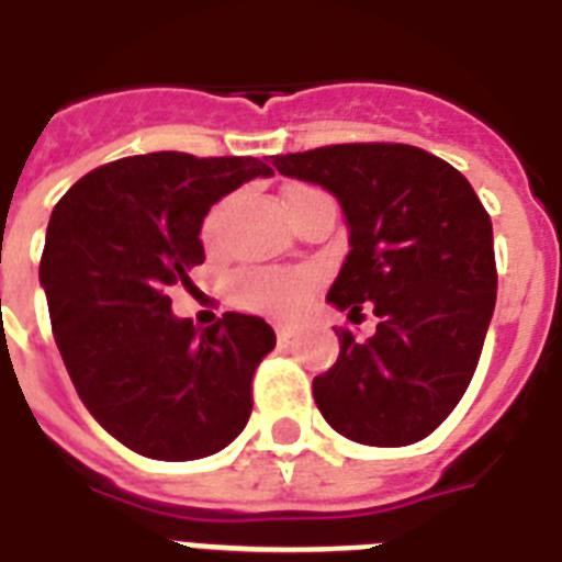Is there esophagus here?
I'll return each instance as SVG.
<instances>
[{"label":"esophagus","mask_w":562,"mask_h":562,"mask_svg":"<svg viewBox=\"0 0 562 562\" xmlns=\"http://www.w3.org/2000/svg\"><path fill=\"white\" fill-rule=\"evenodd\" d=\"M296 331H300V326H296V323H277V337H280V344H289V340H294Z\"/></svg>","instance_id":"esophagus-1"}]
</instances>
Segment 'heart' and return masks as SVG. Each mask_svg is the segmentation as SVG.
Instances as JSON below:
<instances>
[{
  "mask_svg": "<svg viewBox=\"0 0 562 562\" xmlns=\"http://www.w3.org/2000/svg\"><path fill=\"white\" fill-rule=\"evenodd\" d=\"M225 216H227V202L216 204V207L210 210L202 225L204 239L207 241L216 239ZM303 291H305V280L300 277V273L257 271L239 280L241 303L250 305V308H266V312H285V308L300 303Z\"/></svg>",
  "mask_w": 562,
  "mask_h": 562,
  "instance_id": "obj_1",
  "label": "heart"
}]
</instances>
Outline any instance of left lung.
<instances>
[{"label":"left lung","mask_w":562,"mask_h":562,"mask_svg":"<svg viewBox=\"0 0 562 562\" xmlns=\"http://www.w3.org/2000/svg\"><path fill=\"white\" fill-rule=\"evenodd\" d=\"M289 178L323 187L344 210L349 254L326 300L349 321L378 317L314 378L331 430L372 447L430 436L476 372L496 305L494 227L471 181L407 144H337L277 155Z\"/></svg>","instance_id":"obj_1"}]
</instances>
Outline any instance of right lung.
I'll list each match as a JSON object with an SVG mask.
<instances>
[{"mask_svg":"<svg viewBox=\"0 0 562 562\" xmlns=\"http://www.w3.org/2000/svg\"><path fill=\"white\" fill-rule=\"evenodd\" d=\"M268 176L259 158L132 155L54 207L40 262L54 340L91 418L147 459H204L248 424L273 328L239 312L199 328L172 314L170 289L204 262L210 207Z\"/></svg>","mask_w":562,"mask_h":562,"instance_id":"1","label":"right lung"}]
</instances>
